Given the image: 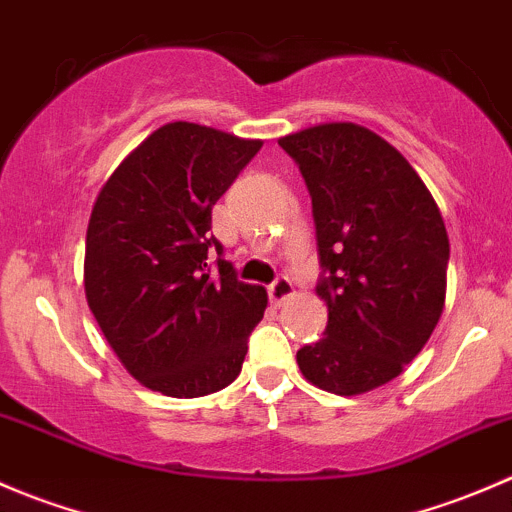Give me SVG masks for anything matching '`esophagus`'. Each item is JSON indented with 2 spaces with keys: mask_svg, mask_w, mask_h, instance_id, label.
Returning <instances> with one entry per match:
<instances>
[{
  "mask_svg": "<svg viewBox=\"0 0 512 512\" xmlns=\"http://www.w3.org/2000/svg\"><path fill=\"white\" fill-rule=\"evenodd\" d=\"M267 292H270V302L275 304V307H280V304H285L294 294V285L287 277H277V280L267 287Z\"/></svg>",
  "mask_w": 512,
  "mask_h": 512,
  "instance_id": "obj_1",
  "label": "esophagus"
}]
</instances>
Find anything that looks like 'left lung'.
Instances as JSON below:
<instances>
[{"instance_id": "8db88e82", "label": "left lung", "mask_w": 512, "mask_h": 512, "mask_svg": "<svg viewBox=\"0 0 512 512\" xmlns=\"http://www.w3.org/2000/svg\"><path fill=\"white\" fill-rule=\"evenodd\" d=\"M312 195L327 275V332L297 352L309 384L359 396L389 384L421 352L446 304L448 232L411 163L356 123L280 138Z\"/></svg>"}]
</instances>
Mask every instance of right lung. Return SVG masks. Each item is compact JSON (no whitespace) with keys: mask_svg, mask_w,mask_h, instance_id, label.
Here are the masks:
<instances>
[{"mask_svg":"<svg viewBox=\"0 0 512 512\" xmlns=\"http://www.w3.org/2000/svg\"><path fill=\"white\" fill-rule=\"evenodd\" d=\"M262 141L175 121L133 148L98 190L84 289L103 337L146 389L198 399L237 379L267 292L210 272V210Z\"/></svg>","mask_w":512,"mask_h":512,"instance_id":"1","label":"right lung"}]
</instances>
